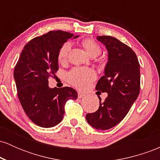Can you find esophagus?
Wrapping results in <instances>:
<instances>
[{
  "instance_id": "1",
  "label": "esophagus",
  "mask_w": 160,
  "mask_h": 160,
  "mask_svg": "<svg viewBox=\"0 0 160 160\" xmlns=\"http://www.w3.org/2000/svg\"><path fill=\"white\" fill-rule=\"evenodd\" d=\"M84 96H85V94H83L82 92H78V98H82Z\"/></svg>"
}]
</instances>
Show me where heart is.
Returning a JSON list of instances; mask_svg holds the SVG:
<instances>
[{
    "label": "heart",
    "mask_w": 160,
    "mask_h": 160,
    "mask_svg": "<svg viewBox=\"0 0 160 160\" xmlns=\"http://www.w3.org/2000/svg\"><path fill=\"white\" fill-rule=\"evenodd\" d=\"M82 46L86 49L88 54L92 57H96L100 55L102 49L95 40L86 39L82 41ZM71 48V43L66 42L60 47L58 52V59L60 62L67 60ZM96 78L95 71L90 68L76 67L71 69L66 75V80L75 87L80 89H85Z\"/></svg>",
    "instance_id": "obj_1"
}]
</instances>
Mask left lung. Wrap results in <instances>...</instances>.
I'll return each instance as SVG.
<instances>
[{
  "label": "left lung",
  "mask_w": 160,
  "mask_h": 160,
  "mask_svg": "<svg viewBox=\"0 0 160 160\" xmlns=\"http://www.w3.org/2000/svg\"><path fill=\"white\" fill-rule=\"evenodd\" d=\"M97 40L107 48L108 61L95 89L107 92L108 97L100 102L97 111L87 113L86 119L93 128L107 130L123 120L138 96L140 65L132 49L117 38L104 35L98 36Z\"/></svg>",
  "instance_id": "left-lung-1"
}]
</instances>
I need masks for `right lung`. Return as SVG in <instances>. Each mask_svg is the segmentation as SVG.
Masks as SVG:
<instances>
[{
	"label": "right lung",
	"mask_w": 160,
	"mask_h": 160,
	"mask_svg": "<svg viewBox=\"0 0 160 160\" xmlns=\"http://www.w3.org/2000/svg\"><path fill=\"white\" fill-rule=\"evenodd\" d=\"M63 31H52L31 40L24 47L14 69L17 94L24 111L40 127H53L62 120L69 99L78 98L71 87H49L48 79L58 70V52L71 38Z\"/></svg>",
	"instance_id": "right-lung-1"
}]
</instances>
